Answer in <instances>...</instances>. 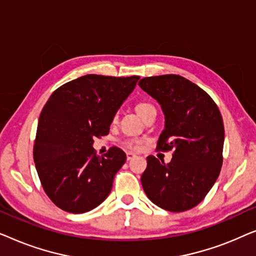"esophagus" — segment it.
I'll list each match as a JSON object with an SVG mask.
<instances>
[{
    "label": "esophagus",
    "instance_id": "obj_1",
    "mask_svg": "<svg viewBox=\"0 0 256 256\" xmlns=\"http://www.w3.org/2000/svg\"><path fill=\"white\" fill-rule=\"evenodd\" d=\"M135 156H136V155H135L134 152H127V160H132V158H134Z\"/></svg>",
    "mask_w": 256,
    "mask_h": 256
}]
</instances>
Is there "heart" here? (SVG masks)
Segmentation results:
<instances>
[{"label": "heart", "mask_w": 256, "mask_h": 256, "mask_svg": "<svg viewBox=\"0 0 256 256\" xmlns=\"http://www.w3.org/2000/svg\"><path fill=\"white\" fill-rule=\"evenodd\" d=\"M136 112L142 118H144L146 115L152 113V112H156L155 107L149 102H138L136 104ZM124 144L130 149H140L142 146V141L138 138H129L126 140Z\"/></svg>", "instance_id": "1"}]
</instances>
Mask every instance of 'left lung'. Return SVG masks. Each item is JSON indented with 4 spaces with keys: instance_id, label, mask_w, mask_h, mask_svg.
I'll list each match as a JSON object with an SVG mask.
<instances>
[{
    "instance_id": "1",
    "label": "left lung",
    "mask_w": 256,
    "mask_h": 256,
    "mask_svg": "<svg viewBox=\"0 0 256 256\" xmlns=\"http://www.w3.org/2000/svg\"><path fill=\"white\" fill-rule=\"evenodd\" d=\"M138 86L160 104L166 118L157 149L174 152L166 164L146 157L143 190L160 208L188 211L205 198L220 174L225 138L222 114L212 98L184 76H148Z\"/></svg>"
}]
</instances>
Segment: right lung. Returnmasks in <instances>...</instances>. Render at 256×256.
I'll list each match as a JSON object with an SVG mask.
<instances>
[{
  "label": "right lung",
  "mask_w": 256,
  "mask_h": 256,
  "mask_svg": "<svg viewBox=\"0 0 256 256\" xmlns=\"http://www.w3.org/2000/svg\"><path fill=\"white\" fill-rule=\"evenodd\" d=\"M138 76H82L51 94L38 120L34 160L45 194L70 213H85L108 197L126 162L116 146L94 152V138L107 135L115 114Z\"/></svg>",
  "instance_id": "1"
}]
</instances>
